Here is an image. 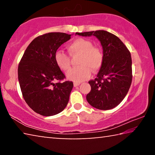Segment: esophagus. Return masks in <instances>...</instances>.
Masks as SVG:
<instances>
[{"instance_id":"34e87169","label":"esophagus","mask_w":155,"mask_h":155,"mask_svg":"<svg viewBox=\"0 0 155 155\" xmlns=\"http://www.w3.org/2000/svg\"><path fill=\"white\" fill-rule=\"evenodd\" d=\"M81 84V83H74V87H77V86H78Z\"/></svg>"}]
</instances>
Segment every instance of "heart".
I'll list each match as a JSON object with an SVG mask.
<instances>
[{"mask_svg": "<svg viewBox=\"0 0 155 155\" xmlns=\"http://www.w3.org/2000/svg\"><path fill=\"white\" fill-rule=\"evenodd\" d=\"M71 57L78 56L77 65L67 72L68 79L80 83L90 77L91 70L96 72L101 69L104 62V54L102 50L94 46L91 41L83 38H77L68 46ZM54 60L60 69L66 71L70 68V57L63 51H57Z\"/></svg>", "mask_w": 155, "mask_h": 155, "instance_id": "b5f03b06", "label": "heart"}]
</instances>
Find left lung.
I'll list each match as a JSON object with an SVG mask.
<instances>
[{
  "label": "left lung",
  "instance_id": "1",
  "mask_svg": "<svg viewBox=\"0 0 155 155\" xmlns=\"http://www.w3.org/2000/svg\"><path fill=\"white\" fill-rule=\"evenodd\" d=\"M76 34L96 36L103 49V65L95 79L89 81L91 91L86 99L96 109L108 110L114 108L124 98L132 82L130 51L116 35L108 31L98 30Z\"/></svg>",
  "mask_w": 155,
  "mask_h": 155
}]
</instances>
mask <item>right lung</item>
<instances>
[{
	"label": "right lung",
	"mask_w": 155,
	"mask_h": 155,
	"mask_svg": "<svg viewBox=\"0 0 155 155\" xmlns=\"http://www.w3.org/2000/svg\"><path fill=\"white\" fill-rule=\"evenodd\" d=\"M70 36L52 32L37 37L28 46L18 65L23 98L31 109L44 116L61 112L69 101L73 82L63 81L65 76L57 65L54 54Z\"/></svg>",
	"instance_id": "obj_1"
}]
</instances>
